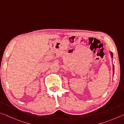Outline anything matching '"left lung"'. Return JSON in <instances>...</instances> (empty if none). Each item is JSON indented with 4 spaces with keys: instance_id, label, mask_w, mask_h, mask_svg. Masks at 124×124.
Segmentation results:
<instances>
[{
    "instance_id": "1",
    "label": "left lung",
    "mask_w": 124,
    "mask_h": 124,
    "mask_svg": "<svg viewBox=\"0 0 124 124\" xmlns=\"http://www.w3.org/2000/svg\"><path fill=\"white\" fill-rule=\"evenodd\" d=\"M110 54H111V55H112V57L113 56V53H112V52H110Z\"/></svg>"
}]
</instances>
